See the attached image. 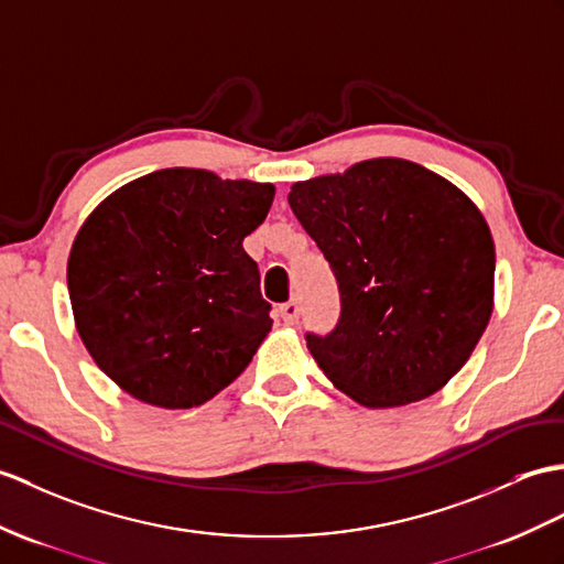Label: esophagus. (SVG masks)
<instances>
[{
	"label": "esophagus",
	"mask_w": 564,
	"mask_h": 564,
	"mask_svg": "<svg viewBox=\"0 0 564 564\" xmlns=\"http://www.w3.org/2000/svg\"><path fill=\"white\" fill-rule=\"evenodd\" d=\"M299 315H301V304L296 299L286 301V304L280 306V318L286 323V325H294L299 323Z\"/></svg>",
	"instance_id": "esophagus-1"
}]
</instances>
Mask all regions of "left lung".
<instances>
[{"label":"left lung","mask_w":564,"mask_h":564,"mask_svg":"<svg viewBox=\"0 0 564 564\" xmlns=\"http://www.w3.org/2000/svg\"><path fill=\"white\" fill-rule=\"evenodd\" d=\"M290 205L339 290L337 325L306 333L323 373L370 409L441 390L492 313L496 249L476 205L400 158L299 182Z\"/></svg>","instance_id":"obj_1"}]
</instances>
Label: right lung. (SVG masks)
<instances>
[{"label":"right lung","instance_id":"add662e5","mask_svg":"<svg viewBox=\"0 0 564 564\" xmlns=\"http://www.w3.org/2000/svg\"><path fill=\"white\" fill-rule=\"evenodd\" d=\"M272 184L160 170L121 186L80 227L66 280L78 335L135 400L188 409L227 388L272 327L243 237Z\"/></svg>","mask_w":564,"mask_h":564}]
</instances>
